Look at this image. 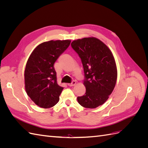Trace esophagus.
<instances>
[{
  "label": "esophagus",
  "mask_w": 148,
  "mask_h": 148,
  "mask_svg": "<svg viewBox=\"0 0 148 148\" xmlns=\"http://www.w3.org/2000/svg\"><path fill=\"white\" fill-rule=\"evenodd\" d=\"M76 84V82L75 81H73L71 83H69L68 85L69 86H73Z\"/></svg>",
  "instance_id": "34e87169"
}]
</instances>
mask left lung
<instances>
[{
    "label": "left lung",
    "instance_id": "8db88e82",
    "mask_svg": "<svg viewBox=\"0 0 148 148\" xmlns=\"http://www.w3.org/2000/svg\"><path fill=\"white\" fill-rule=\"evenodd\" d=\"M71 46L81 59L84 73L86 93L77 97L78 102L85 108H96L108 99L117 82V70L112 53L104 42L94 37L74 40Z\"/></svg>",
    "mask_w": 148,
    "mask_h": 148
}]
</instances>
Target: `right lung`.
Masks as SVG:
<instances>
[{
    "instance_id": "right-lung-1",
    "label": "right lung",
    "mask_w": 148,
    "mask_h": 148,
    "mask_svg": "<svg viewBox=\"0 0 148 148\" xmlns=\"http://www.w3.org/2000/svg\"><path fill=\"white\" fill-rule=\"evenodd\" d=\"M70 42V40L44 42L31 53L24 74L25 89L28 96L37 106L47 109L59 102L64 88L57 83L53 65Z\"/></svg>"
}]
</instances>
